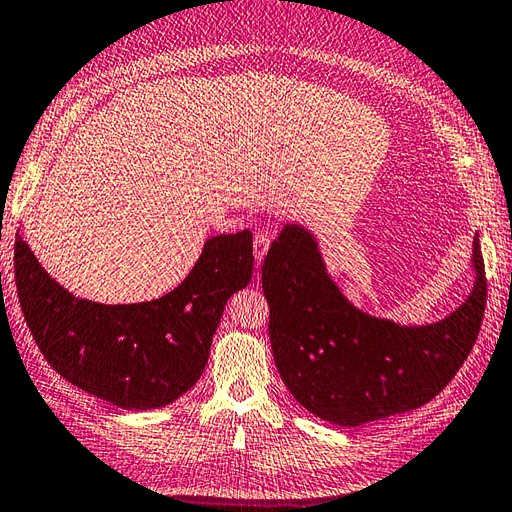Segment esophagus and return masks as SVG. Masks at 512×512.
I'll list each match as a JSON object with an SVG mask.
<instances>
[{"label":"esophagus","instance_id":"34e87169","mask_svg":"<svg viewBox=\"0 0 512 512\" xmlns=\"http://www.w3.org/2000/svg\"><path fill=\"white\" fill-rule=\"evenodd\" d=\"M269 245H271V234L267 230H258L254 234V256H256V263H263V258L269 252Z\"/></svg>","mask_w":512,"mask_h":512}]
</instances>
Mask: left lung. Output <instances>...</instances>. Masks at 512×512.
<instances>
[{
	"label": "left lung",
	"instance_id": "8db88e82",
	"mask_svg": "<svg viewBox=\"0 0 512 512\" xmlns=\"http://www.w3.org/2000/svg\"><path fill=\"white\" fill-rule=\"evenodd\" d=\"M467 299L441 321L402 326L363 313L323 263L315 234L284 223L263 265L273 360L308 413L336 426L408 413L452 382L478 339L486 304L480 239Z\"/></svg>",
	"mask_w": 512,
	"mask_h": 512
}]
</instances>
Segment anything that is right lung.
Here are the masks:
<instances>
[{
    "label": "right lung",
    "instance_id": "obj_1",
    "mask_svg": "<svg viewBox=\"0 0 512 512\" xmlns=\"http://www.w3.org/2000/svg\"><path fill=\"white\" fill-rule=\"evenodd\" d=\"M252 267V232L217 234L171 293L108 306L62 289L19 234L15 241L21 310L47 363L126 410L167 406L199 380L223 308L252 280Z\"/></svg>",
    "mask_w": 512,
    "mask_h": 512
}]
</instances>
